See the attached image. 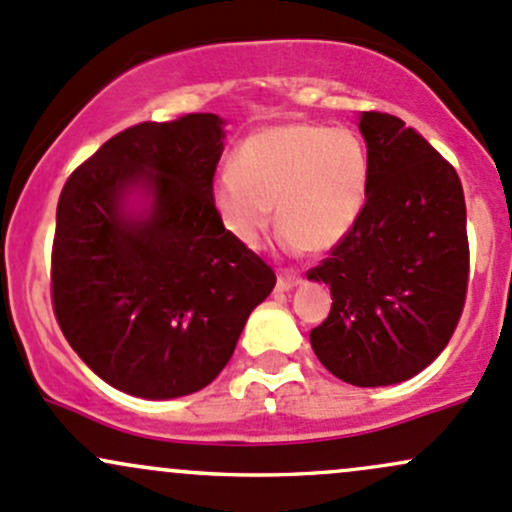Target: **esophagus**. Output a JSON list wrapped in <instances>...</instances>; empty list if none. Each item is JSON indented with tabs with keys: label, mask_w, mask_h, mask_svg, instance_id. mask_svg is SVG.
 <instances>
[{
	"label": "esophagus",
	"mask_w": 512,
	"mask_h": 512,
	"mask_svg": "<svg viewBox=\"0 0 512 512\" xmlns=\"http://www.w3.org/2000/svg\"><path fill=\"white\" fill-rule=\"evenodd\" d=\"M301 282V277L297 272H279L277 277V292H289L292 287H297V284Z\"/></svg>",
	"instance_id": "1"
}]
</instances>
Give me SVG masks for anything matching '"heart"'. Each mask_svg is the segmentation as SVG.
<instances>
[{
	"label": "heart",
	"mask_w": 512,
	"mask_h": 512,
	"mask_svg": "<svg viewBox=\"0 0 512 512\" xmlns=\"http://www.w3.org/2000/svg\"><path fill=\"white\" fill-rule=\"evenodd\" d=\"M365 198L368 152L358 134L314 122L252 132L211 188L215 215L240 245H262L277 206L284 247L311 252L346 238Z\"/></svg>",
	"instance_id": "obj_1"
}]
</instances>
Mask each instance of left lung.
<instances>
[{"instance_id": "left-lung-1", "label": "left lung", "mask_w": 512, "mask_h": 512, "mask_svg": "<svg viewBox=\"0 0 512 512\" xmlns=\"http://www.w3.org/2000/svg\"><path fill=\"white\" fill-rule=\"evenodd\" d=\"M368 198L353 230L306 277L331 287L311 348L343 383L395 385L427 368L454 336L469 289L459 174L417 129L363 112Z\"/></svg>"}]
</instances>
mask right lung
Segmentation results:
<instances>
[{
	"label": "right lung",
	"instance_id": "add662e5",
	"mask_svg": "<svg viewBox=\"0 0 512 512\" xmlns=\"http://www.w3.org/2000/svg\"><path fill=\"white\" fill-rule=\"evenodd\" d=\"M223 120L191 112L115 134L58 198L51 301L63 336L107 385L147 400L191 395L228 365L272 267L215 215ZM153 211L127 221V187Z\"/></svg>",
	"mask_w": 512,
	"mask_h": 512
}]
</instances>
